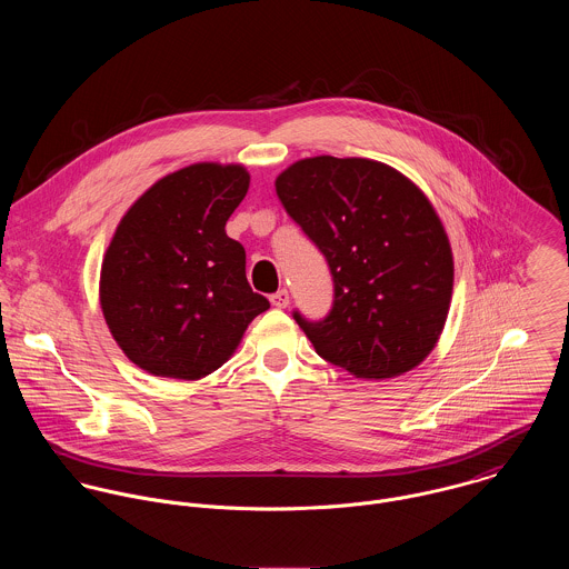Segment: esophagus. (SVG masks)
<instances>
[{"mask_svg": "<svg viewBox=\"0 0 569 569\" xmlns=\"http://www.w3.org/2000/svg\"><path fill=\"white\" fill-rule=\"evenodd\" d=\"M269 300H271V305H273L276 309H287V307H289V291H287V289H280V291H276Z\"/></svg>", "mask_w": 569, "mask_h": 569, "instance_id": "34e87169", "label": "esophagus"}]
</instances>
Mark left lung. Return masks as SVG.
<instances>
[{
    "instance_id": "1",
    "label": "left lung",
    "mask_w": 569,
    "mask_h": 569,
    "mask_svg": "<svg viewBox=\"0 0 569 569\" xmlns=\"http://www.w3.org/2000/svg\"><path fill=\"white\" fill-rule=\"evenodd\" d=\"M287 214L325 253L332 307L311 322L316 352L357 379H390L436 346L449 313L453 256L427 197L392 166L309 158L276 179Z\"/></svg>"
}]
</instances>
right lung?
I'll return each mask as SVG.
<instances>
[{
  "label": "right lung",
  "instance_id": "add662e5",
  "mask_svg": "<svg viewBox=\"0 0 569 569\" xmlns=\"http://www.w3.org/2000/svg\"><path fill=\"white\" fill-rule=\"evenodd\" d=\"M247 188L239 163H192L153 183L122 217L100 269V307L142 370L201 379L269 309L247 282L243 244L226 234Z\"/></svg>",
  "mask_w": 569,
  "mask_h": 569
}]
</instances>
